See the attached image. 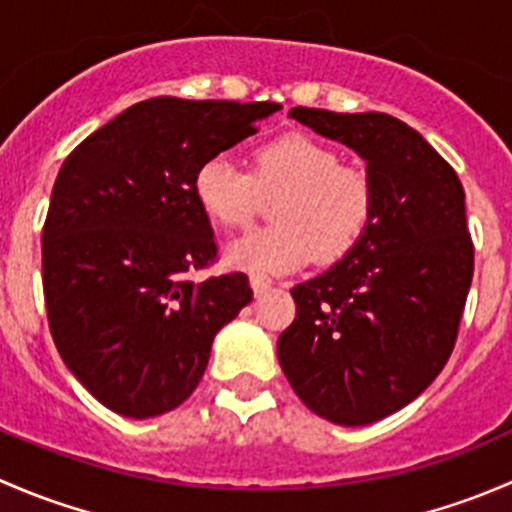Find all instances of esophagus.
<instances>
[{
  "mask_svg": "<svg viewBox=\"0 0 512 512\" xmlns=\"http://www.w3.org/2000/svg\"><path fill=\"white\" fill-rule=\"evenodd\" d=\"M250 287L252 292H255V297H260L262 292H267V289L272 287V280L265 275H250Z\"/></svg>",
  "mask_w": 512,
  "mask_h": 512,
  "instance_id": "obj_1",
  "label": "esophagus"
}]
</instances>
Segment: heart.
Listing matches in <instances>:
<instances>
[{
  "instance_id": "heart-1",
  "label": "heart",
  "mask_w": 512,
  "mask_h": 512,
  "mask_svg": "<svg viewBox=\"0 0 512 512\" xmlns=\"http://www.w3.org/2000/svg\"><path fill=\"white\" fill-rule=\"evenodd\" d=\"M200 210L213 225L242 227L277 198V225L250 230L227 245L235 270L285 275L319 262H337L354 250L374 213V185L356 165L302 133L272 138L252 151V173L227 156L205 160L193 178Z\"/></svg>"
}]
</instances>
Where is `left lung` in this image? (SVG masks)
I'll list each match as a JSON object with an SVG mask.
<instances>
[{"instance_id": "obj_1", "label": "left lung", "mask_w": 512, "mask_h": 512, "mask_svg": "<svg viewBox=\"0 0 512 512\" xmlns=\"http://www.w3.org/2000/svg\"><path fill=\"white\" fill-rule=\"evenodd\" d=\"M289 118L364 158L374 213L349 255L292 289L297 317L277 356L309 411L366 426L423 394L453 352L473 280L466 193L389 113L297 106Z\"/></svg>"}]
</instances>
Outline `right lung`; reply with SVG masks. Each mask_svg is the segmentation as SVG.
<instances>
[{"mask_svg": "<svg viewBox=\"0 0 512 512\" xmlns=\"http://www.w3.org/2000/svg\"><path fill=\"white\" fill-rule=\"evenodd\" d=\"M280 108L148 98L61 165L41 232L46 317L64 364L106 409L151 418L183 404L215 334L252 302L242 272L188 277L218 255L193 178Z\"/></svg>", "mask_w": 512, "mask_h": 512, "instance_id": "add662e5", "label": "right lung"}]
</instances>
